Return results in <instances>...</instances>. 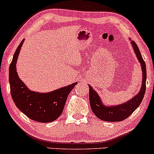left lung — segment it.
Masks as SVG:
<instances>
[{
	"mask_svg": "<svg viewBox=\"0 0 154 154\" xmlns=\"http://www.w3.org/2000/svg\"><path fill=\"white\" fill-rule=\"evenodd\" d=\"M131 47L134 50V54L137 58L140 63V66L143 72V80H142L141 88L139 92L132 98L127 100L126 102L121 104H115V105H106L103 102L102 98L98 94V93L90 85L89 86V102H90L91 107L93 112L96 115V117L100 120L109 122H117L126 119L131 116L135 109H137L143 101L146 93V63L143 60L139 48L137 46L136 43L131 40Z\"/></svg>",
	"mask_w": 154,
	"mask_h": 154,
	"instance_id": "left-lung-1",
	"label": "left lung"
}]
</instances>
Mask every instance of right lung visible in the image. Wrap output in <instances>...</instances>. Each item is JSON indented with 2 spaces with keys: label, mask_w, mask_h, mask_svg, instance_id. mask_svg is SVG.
Returning a JSON list of instances; mask_svg holds the SVG:
<instances>
[{
  "label": "right lung",
  "mask_w": 154,
  "mask_h": 154,
  "mask_svg": "<svg viewBox=\"0 0 154 154\" xmlns=\"http://www.w3.org/2000/svg\"><path fill=\"white\" fill-rule=\"evenodd\" d=\"M23 39L17 48L9 66L11 95L16 107L33 121L42 123L54 121L61 115L69 93L77 82L47 93L30 90L17 72L16 64L23 46Z\"/></svg>",
  "instance_id": "1"
}]
</instances>
